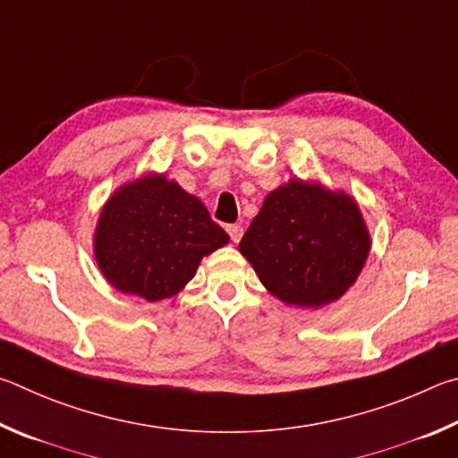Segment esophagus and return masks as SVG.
<instances>
[{
	"label": "esophagus",
	"mask_w": 458,
	"mask_h": 458,
	"mask_svg": "<svg viewBox=\"0 0 458 458\" xmlns=\"http://www.w3.org/2000/svg\"><path fill=\"white\" fill-rule=\"evenodd\" d=\"M227 233L231 237V242L239 243V242H242V237H243V227H242V225H227Z\"/></svg>",
	"instance_id": "obj_1"
}]
</instances>
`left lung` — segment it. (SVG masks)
<instances>
[{"label":"left lung","mask_w":458,"mask_h":458,"mask_svg":"<svg viewBox=\"0 0 458 458\" xmlns=\"http://www.w3.org/2000/svg\"><path fill=\"white\" fill-rule=\"evenodd\" d=\"M239 251L277 300L322 308L358 279L370 253V233L346 192L292 179L263 200Z\"/></svg>","instance_id":"1"}]
</instances>
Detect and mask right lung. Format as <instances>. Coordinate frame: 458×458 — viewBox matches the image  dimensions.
<instances>
[{"instance_id": "1", "label": "right lung", "mask_w": 458, "mask_h": 458, "mask_svg": "<svg viewBox=\"0 0 458 458\" xmlns=\"http://www.w3.org/2000/svg\"><path fill=\"white\" fill-rule=\"evenodd\" d=\"M227 243L195 195L152 173L123 184L102 207L94 255L118 292L158 301L179 293L200 259Z\"/></svg>"}]
</instances>
